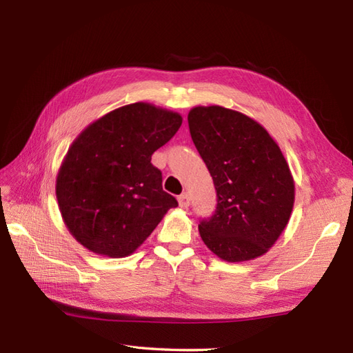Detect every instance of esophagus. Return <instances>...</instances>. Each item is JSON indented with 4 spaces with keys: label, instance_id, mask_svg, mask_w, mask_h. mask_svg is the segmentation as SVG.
<instances>
[{
    "label": "esophagus",
    "instance_id": "1",
    "mask_svg": "<svg viewBox=\"0 0 353 353\" xmlns=\"http://www.w3.org/2000/svg\"><path fill=\"white\" fill-rule=\"evenodd\" d=\"M178 205L179 208L187 209L190 206V194L188 193H183L178 197Z\"/></svg>",
    "mask_w": 353,
    "mask_h": 353
}]
</instances>
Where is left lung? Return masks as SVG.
Instances as JSON below:
<instances>
[{
	"instance_id": "1",
	"label": "left lung",
	"mask_w": 353,
	"mask_h": 353,
	"mask_svg": "<svg viewBox=\"0 0 353 353\" xmlns=\"http://www.w3.org/2000/svg\"><path fill=\"white\" fill-rule=\"evenodd\" d=\"M193 143L216 190L200 237L227 262L259 258L280 239L294 205V179L279 144L252 117L222 105L188 112Z\"/></svg>"
}]
</instances>
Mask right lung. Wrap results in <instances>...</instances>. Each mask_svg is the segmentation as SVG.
Wrapping results in <instances>:
<instances>
[{
    "label": "right lung",
    "mask_w": 353,
    "mask_h": 353,
    "mask_svg": "<svg viewBox=\"0 0 353 353\" xmlns=\"http://www.w3.org/2000/svg\"><path fill=\"white\" fill-rule=\"evenodd\" d=\"M181 123L179 113L138 101L101 116L74 138L59 169L56 196L63 222L85 249L130 256L178 206L163 191L152 154Z\"/></svg>",
    "instance_id": "add662e5"
}]
</instances>
